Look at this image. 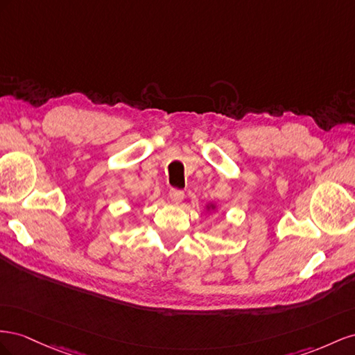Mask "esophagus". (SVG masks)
Returning <instances> with one entry per match:
<instances>
[{"mask_svg":"<svg viewBox=\"0 0 355 355\" xmlns=\"http://www.w3.org/2000/svg\"><path fill=\"white\" fill-rule=\"evenodd\" d=\"M169 199L174 202V204H180V202L184 199V191L178 190V189H171L169 190Z\"/></svg>","mask_w":355,"mask_h":355,"instance_id":"34e87169","label":"esophagus"}]
</instances>
